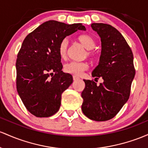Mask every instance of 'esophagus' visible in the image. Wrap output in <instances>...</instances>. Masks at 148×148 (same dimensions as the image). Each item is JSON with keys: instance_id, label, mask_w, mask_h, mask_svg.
<instances>
[{"instance_id": "1", "label": "esophagus", "mask_w": 148, "mask_h": 148, "mask_svg": "<svg viewBox=\"0 0 148 148\" xmlns=\"http://www.w3.org/2000/svg\"><path fill=\"white\" fill-rule=\"evenodd\" d=\"M73 79L74 81H75V80H77V79H79V77H77V76L73 75Z\"/></svg>"}]
</instances>
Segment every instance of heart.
Segmentation results:
<instances>
[{
  "label": "heart",
  "instance_id": "1",
  "mask_svg": "<svg viewBox=\"0 0 148 148\" xmlns=\"http://www.w3.org/2000/svg\"><path fill=\"white\" fill-rule=\"evenodd\" d=\"M77 39L81 44L87 49V56L89 57H94L95 55V53L92 49H94L96 45L94 38L91 36L90 35L83 34L78 36ZM69 43V41L67 38H64L59 43L58 51H59V56L62 59L66 58V55H67ZM88 69H89V64L87 62L71 61V62L65 64L64 70L67 73L71 74L75 76H79L83 73V72L87 71Z\"/></svg>",
  "mask_w": 148,
  "mask_h": 148
}]
</instances>
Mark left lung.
I'll return each instance as SVG.
<instances>
[{"mask_svg": "<svg viewBox=\"0 0 148 148\" xmlns=\"http://www.w3.org/2000/svg\"><path fill=\"white\" fill-rule=\"evenodd\" d=\"M91 26L101 41L99 65L92 75L97 79L101 77L103 82L97 85L84 79L82 110L88 118L102 122L113 118L129 99L135 75L134 56L123 36L113 26L103 23Z\"/></svg>", "mask_w": 148, "mask_h": 148, "instance_id": "8db88e82", "label": "left lung"}]
</instances>
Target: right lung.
I'll list each match as a JSON object with an SVG mask.
<instances>
[{
	"label": "right lung",
	"instance_id": "add662e5",
	"mask_svg": "<svg viewBox=\"0 0 148 148\" xmlns=\"http://www.w3.org/2000/svg\"><path fill=\"white\" fill-rule=\"evenodd\" d=\"M82 24L44 22L23 41L16 62V89L26 108L38 117H50L58 112L61 94L73 82L71 74L63 72L59 45Z\"/></svg>",
	"mask_w": 148,
	"mask_h": 148
}]
</instances>
